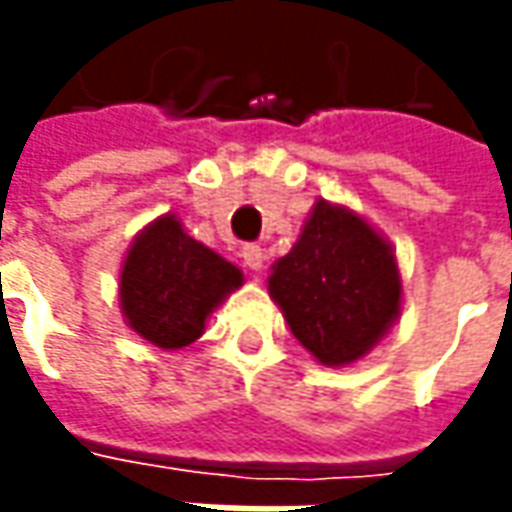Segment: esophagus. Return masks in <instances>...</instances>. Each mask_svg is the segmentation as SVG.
Instances as JSON below:
<instances>
[{"instance_id":"34e87169","label":"esophagus","mask_w":512,"mask_h":512,"mask_svg":"<svg viewBox=\"0 0 512 512\" xmlns=\"http://www.w3.org/2000/svg\"><path fill=\"white\" fill-rule=\"evenodd\" d=\"M242 262H245L247 270L259 273V270L265 267V253H262V247H259V245H245V247H242Z\"/></svg>"}]
</instances>
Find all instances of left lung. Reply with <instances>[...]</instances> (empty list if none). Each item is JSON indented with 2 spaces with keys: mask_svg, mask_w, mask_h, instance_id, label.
Instances as JSON below:
<instances>
[{
  "mask_svg": "<svg viewBox=\"0 0 512 512\" xmlns=\"http://www.w3.org/2000/svg\"><path fill=\"white\" fill-rule=\"evenodd\" d=\"M267 293L293 336L325 367L364 359L402 316L396 247L359 210L316 199Z\"/></svg>",
  "mask_w": 512,
  "mask_h": 512,
  "instance_id": "obj_1",
  "label": "left lung"
}]
</instances>
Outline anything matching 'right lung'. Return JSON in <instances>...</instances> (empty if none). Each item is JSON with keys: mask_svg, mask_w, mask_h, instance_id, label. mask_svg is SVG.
Instances as JSON below:
<instances>
[{"mask_svg": "<svg viewBox=\"0 0 512 512\" xmlns=\"http://www.w3.org/2000/svg\"><path fill=\"white\" fill-rule=\"evenodd\" d=\"M242 285L239 267L193 239L176 213H162L125 250L119 310L139 339L173 353L196 342L210 313Z\"/></svg>", "mask_w": 512, "mask_h": 512, "instance_id": "right-lung-1", "label": "right lung"}]
</instances>
